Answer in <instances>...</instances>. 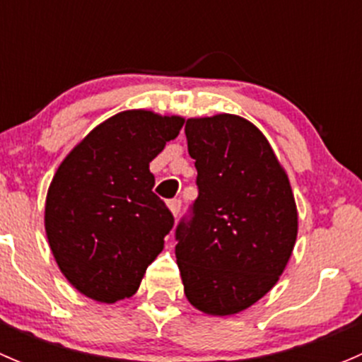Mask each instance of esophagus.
Instances as JSON below:
<instances>
[{"label": "esophagus", "instance_id": "34e87169", "mask_svg": "<svg viewBox=\"0 0 362 362\" xmlns=\"http://www.w3.org/2000/svg\"><path fill=\"white\" fill-rule=\"evenodd\" d=\"M168 208L173 214V217H177L178 211H180V199H171V202H168Z\"/></svg>", "mask_w": 362, "mask_h": 362}]
</instances>
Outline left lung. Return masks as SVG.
I'll return each instance as SVG.
<instances>
[{
    "label": "left lung",
    "instance_id": "obj_1",
    "mask_svg": "<svg viewBox=\"0 0 362 362\" xmlns=\"http://www.w3.org/2000/svg\"><path fill=\"white\" fill-rule=\"evenodd\" d=\"M199 194L177 228V264L189 303L235 315L279 282L298 236L289 177L264 134L240 115L185 122Z\"/></svg>",
    "mask_w": 362,
    "mask_h": 362
}]
</instances>
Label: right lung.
<instances>
[{
	"instance_id": "obj_1",
	"label": "right lung",
	"mask_w": 362,
	"mask_h": 362,
	"mask_svg": "<svg viewBox=\"0 0 362 362\" xmlns=\"http://www.w3.org/2000/svg\"><path fill=\"white\" fill-rule=\"evenodd\" d=\"M184 117L124 110L98 124L57 168L45 199V233L61 273L98 303L131 298L164 249L173 215L152 192L151 160Z\"/></svg>"
}]
</instances>
